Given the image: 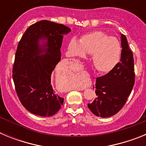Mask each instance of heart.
<instances>
[{"label": "heart", "mask_w": 146, "mask_h": 146, "mask_svg": "<svg viewBox=\"0 0 146 146\" xmlns=\"http://www.w3.org/2000/svg\"><path fill=\"white\" fill-rule=\"evenodd\" d=\"M68 51L74 57L85 58L87 54H91L94 68L99 72L107 73L119 63L122 47L118 38L96 31L83 35L80 41L72 38L68 44Z\"/></svg>", "instance_id": "1"}]
</instances>
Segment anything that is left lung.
Returning a JSON list of instances; mask_svg holds the SVG:
<instances>
[{"instance_id": "left-lung-1", "label": "left lung", "mask_w": 146, "mask_h": 146, "mask_svg": "<svg viewBox=\"0 0 146 146\" xmlns=\"http://www.w3.org/2000/svg\"><path fill=\"white\" fill-rule=\"evenodd\" d=\"M122 47L121 61L102 77H97L94 88L96 98L88 104L95 115L108 118L116 114L126 103L135 84L133 54L124 35L121 33Z\"/></svg>"}]
</instances>
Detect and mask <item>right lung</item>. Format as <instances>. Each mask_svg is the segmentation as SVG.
<instances>
[{"label": "right lung", "instance_id": "add662e5", "mask_svg": "<svg viewBox=\"0 0 146 146\" xmlns=\"http://www.w3.org/2000/svg\"><path fill=\"white\" fill-rule=\"evenodd\" d=\"M70 31L62 24L42 20L31 25L18 44L13 80L22 104L33 114L52 116L64 103L53 90L51 75L61 59L64 36Z\"/></svg>", "mask_w": 146, "mask_h": 146}]
</instances>
